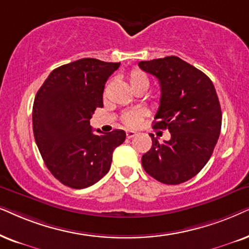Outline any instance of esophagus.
Here are the masks:
<instances>
[{
	"mask_svg": "<svg viewBox=\"0 0 249 249\" xmlns=\"http://www.w3.org/2000/svg\"><path fill=\"white\" fill-rule=\"evenodd\" d=\"M135 134H137V132H134V131H126V138L127 139H132L133 137H135Z\"/></svg>",
	"mask_w": 249,
	"mask_h": 249,
	"instance_id": "34e87169",
	"label": "esophagus"
}]
</instances>
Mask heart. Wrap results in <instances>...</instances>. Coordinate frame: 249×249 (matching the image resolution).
Returning <instances> with one entry per match:
<instances>
[{"label":"heart","mask_w":249,"mask_h":249,"mask_svg":"<svg viewBox=\"0 0 249 249\" xmlns=\"http://www.w3.org/2000/svg\"><path fill=\"white\" fill-rule=\"evenodd\" d=\"M128 82H130L132 88L135 89L140 84H142V83L148 82V79L145 77L143 72L139 71H132L130 74H128ZM144 115L145 111L143 109H133V110H128L126 112H124L122 116V121L127 127H137L141 123Z\"/></svg>","instance_id":"1"}]
</instances>
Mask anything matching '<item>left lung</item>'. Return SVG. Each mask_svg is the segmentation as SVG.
<instances>
[{"label":"left lung","instance_id":"left-lung-1","mask_svg":"<svg viewBox=\"0 0 249 249\" xmlns=\"http://www.w3.org/2000/svg\"><path fill=\"white\" fill-rule=\"evenodd\" d=\"M160 84V104L154 128L168 130L171 139L142 156L144 171L165 184L190 180L210 160L220 137L222 111L213 83L203 71L175 55L139 62Z\"/></svg>","mask_w":249,"mask_h":249}]
</instances>
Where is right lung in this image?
<instances>
[{"label": "right lung", "instance_id": "right-lung-1", "mask_svg": "<svg viewBox=\"0 0 249 249\" xmlns=\"http://www.w3.org/2000/svg\"><path fill=\"white\" fill-rule=\"evenodd\" d=\"M119 62L84 58L50 72L33 105V132L46 167L69 188L97 183L110 170L123 130L93 133L90 119L104 107L105 84Z\"/></svg>", "mask_w": 249, "mask_h": 249}]
</instances>
